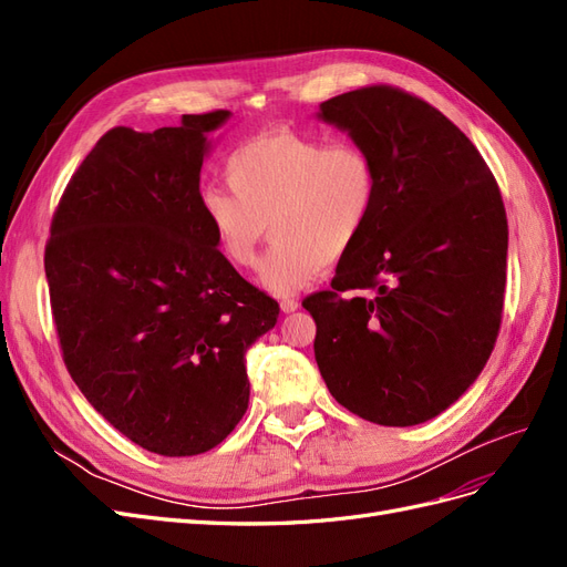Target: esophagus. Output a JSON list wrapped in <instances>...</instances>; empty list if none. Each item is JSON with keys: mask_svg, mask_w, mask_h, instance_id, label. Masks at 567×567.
Returning a JSON list of instances; mask_svg holds the SVG:
<instances>
[{"mask_svg": "<svg viewBox=\"0 0 567 567\" xmlns=\"http://www.w3.org/2000/svg\"><path fill=\"white\" fill-rule=\"evenodd\" d=\"M298 307H300V302H298L296 298H284V300H281V312H286V315L296 312Z\"/></svg>", "mask_w": 567, "mask_h": 567, "instance_id": "obj_1", "label": "esophagus"}]
</instances>
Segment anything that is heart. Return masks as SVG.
<instances>
[{"mask_svg": "<svg viewBox=\"0 0 567 567\" xmlns=\"http://www.w3.org/2000/svg\"><path fill=\"white\" fill-rule=\"evenodd\" d=\"M227 184L203 188L200 213L215 246L236 269H255L267 236L277 238L262 284L277 296L310 286L323 265L346 257L379 200V169L354 142L274 130L238 146Z\"/></svg>", "mask_w": 567, "mask_h": 567, "instance_id": "obj_1", "label": "heart"}]
</instances>
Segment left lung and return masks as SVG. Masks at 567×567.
Wrapping results in <instances>:
<instances>
[{
  "instance_id": "left-lung-1",
  "label": "left lung",
  "mask_w": 567,
  "mask_h": 567,
  "mask_svg": "<svg viewBox=\"0 0 567 567\" xmlns=\"http://www.w3.org/2000/svg\"><path fill=\"white\" fill-rule=\"evenodd\" d=\"M379 169L364 234L329 290L302 307L338 404L379 425H416L485 369L502 326L508 225L487 163L450 117L390 84L323 101Z\"/></svg>"
}]
</instances>
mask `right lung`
Wrapping results in <instances>:
<instances>
[{
    "label": "right lung",
    "mask_w": 567,
    "mask_h": 567,
    "mask_svg": "<svg viewBox=\"0 0 567 567\" xmlns=\"http://www.w3.org/2000/svg\"><path fill=\"white\" fill-rule=\"evenodd\" d=\"M229 115L109 130L68 182L44 250L68 373L115 431L161 456L203 454L234 431L250 398L246 350L279 317L200 213L208 134Z\"/></svg>",
    "instance_id": "add662e5"
}]
</instances>
